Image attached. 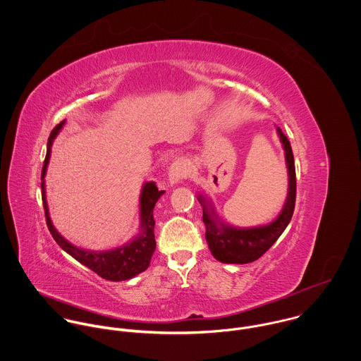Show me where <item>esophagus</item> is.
<instances>
[{
    "mask_svg": "<svg viewBox=\"0 0 361 361\" xmlns=\"http://www.w3.org/2000/svg\"><path fill=\"white\" fill-rule=\"evenodd\" d=\"M189 175V164L183 159H176L171 164L169 172H168V180L171 185H176L180 180L186 179Z\"/></svg>",
    "mask_w": 361,
    "mask_h": 361,
    "instance_id": "obj_1",
    "label": "esophagus"
}]
</instances>
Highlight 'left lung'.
<instances>
[{
    "label": "left lung",
    "mask_w": 361,
    "mask_h": 361,
    "mask_svg": "<svg viewBox=\"0 0 361 361\" xmlns=\"http://www.w3.org/2000/svg\"><path fill=\"white\" fill-rule=\"evenodd\" d=\"M281 143L285 150V159L288 166L289 188L288 197L279 215L268 225L255 228H236L222 222L212 204L203 195L197 200L203 207V222L206 225V240L211 255L225 264H247L261 257L282 235L292 219L296 202V171L290 142L276 128Z\"/></svg>",
    "instance_id": "1"
}]
</instances>
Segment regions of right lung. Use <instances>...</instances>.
<instances>
[{
  "mask_svg": "<svg viewBox=\"0 0 361 361\" xmlns=\"http://www.w3.org/2000/svg\"><path fill=\"white\" fill-rule=\"evenodd\" d=\"M63 125H65V121L59 122L52 129L51 135L49 137V143H47V155H46L43 171H42L43 206L46 211L47 226L51 232L54 240L58 243V246L63 252H66L69 256L78 259L85 267L94 271L104 279L115 281V282L130 279L139 275L140 272L146 271L147 267L150 265V259L155 250V221L153 209L157 200L165 192L158 190L154 182H147L143 185L142 193H140V229H139V233L123 246H119L112 250H105V252H92V250H85L78 246H73L52 225L47 200H46V183H44V176L47 172V165L51 154L52 142L59 133V130L63 128Z\"/></svg>",
  "mask_w": 361,
  "mask_h": 361,
  "instance_id": "right-lung-1",
  "label": "right lung"
}]
</instances>
